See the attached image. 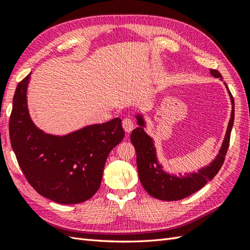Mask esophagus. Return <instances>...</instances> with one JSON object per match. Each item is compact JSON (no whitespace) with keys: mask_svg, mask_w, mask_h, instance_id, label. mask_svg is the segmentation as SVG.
<instances>
[{"mask_svg":"<svg viewBox=\"0 0 250 250\" xmlns=\"http://www.w3.org/2000/svg\"><path fill=\"white\" fill-rule=\"evenodd\" d=\"M122 126H124V129L125 132H131L134 128V122L132 120L130 117H126L124 120H122Z\"/></svg>","mask_w":250,"mask_h":250,"instance_id":"esophagus-1","label":"esophagus"}]
</instances>
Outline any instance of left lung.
<instances>
[{"label": "left lung", "mask_w": 250, "mask_h": 250, "mask_svg": "<svg viewBox=\"0 0 250 250\" xmlns=\"http://www.w3.org/2000/svg\"><path fill=\"white\" fill-rule=\"evenodd\" d=\"M210 74L214 77L222 78L221 74L217 70L210 68ZM228 91L230 93L233 105L232 114L219 155L210 163V166L200 169L199 173L188 174L183 177L174 176L162 171L161 167L157 162L156 149L153 147L152 140L145 133L143 128L145 125L144 120L141 116H137V124L140 125L131 133V142L136 151V164L140 180L144 189L153 198L162 201L185 199L204 187L219 172L225 162L228 148H229L231 130L234 122V100L229 88H228Z\"/></svg>", "instance_id": "8db88e82"}]
</instances>
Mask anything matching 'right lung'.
<instances>
[{"instance_id":"obj_1","label":"right lung","mask_w":250,"mask_h":250,"mask_svg":"<svg viewBox=\"0 0 250 250\" xmlns=\"http://www.w3.org/2000/svg\"><path fill=\"white\" fill-rule=\"evenodd\" d=\"M30 74L14 94L10 144L29 184L45 198L77 204L92 198L102 182L106 159L125 137L121 119L86 126L65 136L37 129L26 106Z\"/></svg>"}]
</instances>
